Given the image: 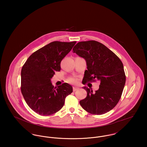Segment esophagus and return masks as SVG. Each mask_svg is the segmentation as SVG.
Wrapping results in <instances>:
<instances>
[{
  "instance_id": "1",
  "label": "esophagus",
  "mask_w": 147,
  "mask_h": 147,
  "mask_svg": "<svg viewBox=\"0 0 147 147\" xmlns=\"http://www.w3.org/2000/svg\"><path fill=\"white\" fill-rule=\"evenodd\" d=\"M79 87H76V86H74V87H73V90L75 92V91H76V90H79Z\"/></svg>"
}]
</instances>
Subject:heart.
I'll return each mask as SVG.
<instances>
[{
    "mask_svg": "<svg viewBox=\"0 0 147 147\" xmlns=\"http://www.w3.org/2000/svg\"><path fill=\"white\" fill-rule=\"evenodd\" d=\"M78 82V80L76 78H72V79H70L69 80V83H74V84H75V83H77Z\"/></svg>",
    "mask_w": 147,
    "mask_h": 147,
    "instance_id": "heart-1",
    "label": "heart"
}]
</instances>
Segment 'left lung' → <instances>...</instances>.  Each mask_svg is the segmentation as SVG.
<instances>
[{
    "label": "left lung",
    "mask_w": 147,
    "mask_h": 147,
    "mask_svg": "<svg viewBox=\"0 0 147 147\" xmlns=\"http://www.w3.org/2000/svg\"><path fill=\"white\" fill-rule=\"evenodd\" d=\"M73 53L86 63L83 84L96 80L100 82L99 89L94 93L92 89L83 87L87 95L80 104L92 114L101 115L110 111L119 102L126 83L123 63L104 45L96 41L78 42Z\"/></svg>",
    "instance_id": "1"
}]
</instances>
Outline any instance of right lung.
Instances as JSON below:
<instances>
[{
  "instance_id": "add662e5",
  "label": "right lung",
  "mask_w": 147,
  "mask_h": 147,
  "mask_svg": "<svg viewBox=\"0 0 147 147\" xmlns=\"http://www.w3.org/2000/svg\"><path fill=\"white\" fill-rule=\"evenodd\" d=\"M76 41H54L33 53L22 67L21 91L29 107L36 113L47 116L60 110L65 97L72 91L68 83L55 87L51 79L61 71V62Z\"/></svg>"
}]
</instances>
